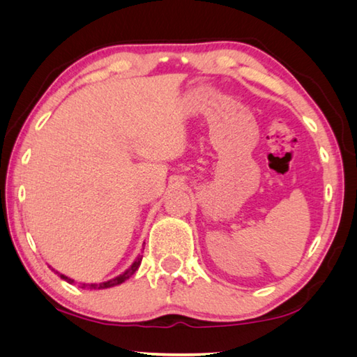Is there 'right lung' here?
<instances>
[{"label": "right lung", "mask_w": 357, "mask_h": 357, "mask_svg": "<svg viewBox=\"0 0 357 357\" xmlns=\"http://www.w3.org/2000/svg\"><path fill=\"white\" fill-rule=\"evenodd\" d=\"M141 261H142V257L139 255V257L136 258V260L132 261L131 266H130L127 271H125V272H122L121 275L111 278V280H108V282H102V283H80V286H82V288H88V289H107V288H113V286H117V284L123 283L125 280H128V278L137 271V268L141 266ZM52 271L55 272V274H59L60 278H63V280H66L68 283H74L73 278H69V277H66V275L60 274V272L55 271V269H52Z\"/></svg>", "instance_id": "obj_1"}]
</instances>
